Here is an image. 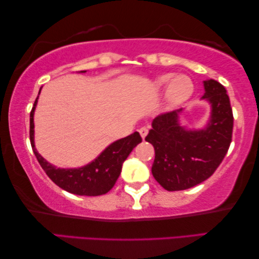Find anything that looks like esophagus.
I'll return each instance as SVG.
<instances>
[{"mask_svg": "<svg viewBox=\"0 0 259 259\" xmlns=\"http://www.w3.org/2000/svg\"><path fill=\"white\" fill-rule=\"evenodd\" d=\"M148 132H149V128H148V127H141V128L139 130V133L141 135L142 139H145L147 137Z\"/></svg>", "mask_w": 259, "mask_h": 259, "instance_id": "esophagus-1", "label": "esophagus"}]
</instances>
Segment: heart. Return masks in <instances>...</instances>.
Wrapping results in <instances>:
<instances>
[{
  "instance_id": "b5f03b06",
  "label": "heart",
  "mask_w": 259,
  "mask_h": 259,
  "mask_svg": "<svg viewBox=\"0 0 259 259\" xmlns=\"http://www.w3.org/2000/svg\"><path fill=\"white\" fill-rule=\"evenodd\" d=\"M157 87L162 88L167 86V99L172 105H180L185 103L194 93V83L186 75L163 74L156 80Z\"/></svg>"
}]
</instances>
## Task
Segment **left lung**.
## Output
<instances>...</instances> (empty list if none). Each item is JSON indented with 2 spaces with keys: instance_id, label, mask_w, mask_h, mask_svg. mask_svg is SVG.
I'll return each instance as SVG.
<instances>
[{
  "instance_id": "1",
  "label": "left lung",
  "mask_w": 259,
  "mask_h": 259,
  "mask_svg": "<svg viewBox=\"0 0 259 259\" xmlns=\"http://www.w3.org/2000/svg\"><path fill=\"white\" fill-rule=\"evenodd\" d=\"M202 99L211 104V116L202 130H186L179 124L182 109L159 114L146 137L155 149L151 172L168 192L192 188L213 175L232 142L233 111L225 87L205 80Z\"/></svg>"
}]
</instances>
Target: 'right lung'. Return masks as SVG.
I'll return each instance as SVG.
<instances>
[{"mask_svg":"<svg viewBox=\"0 0 259 259\" xmlns=\"http://www.w3.org/2000/svg\"><path fill=\"white\" fill-rule=\"evenodd\" d=\"M36 103L37 97L29 114V140L34 155L46 175L58 187L72 194L81 195V196H99L107 194L116 184L121 172L122 163L128 157L131 151L142 141L139 132H134L128 137L114 141L101 152L99 157L82 167L56 168L42 157L34 146L33 117Z\"/></svg>","mask_w":259,"mask_h":259,"instance_id":"right-lung-1","label":"right lung"}]
</instances>
